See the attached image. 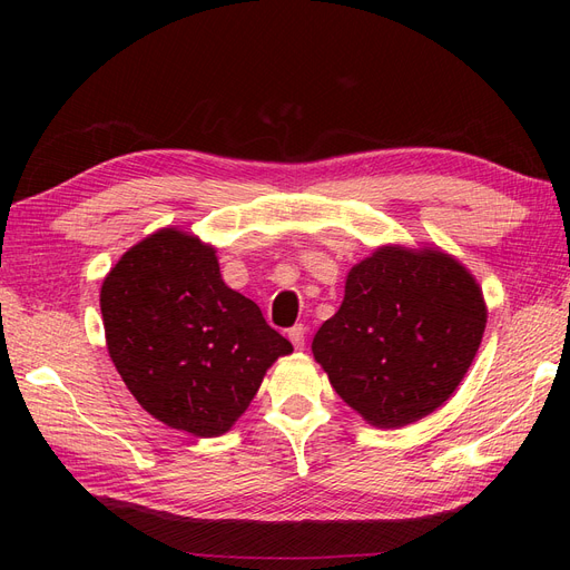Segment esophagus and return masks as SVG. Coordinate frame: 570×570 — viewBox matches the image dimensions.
<instances>
[{
  "instance_id": "esophagus-1",
  "label": "esophagus",
  "mask_w": 570,
  "mask_h": 570,
  "mask_svg": "<svg viewBox=\"0 0 570 570\" xmlns=\"http://www.w3.org/2000/svg\"><path fill=\"white\" fill-rule=\"evenodd\" d=\"M287 337H289V342L295 344V350H304V342H306V327L299 323V325H295V327H289V333H287Z\"/></svg>"
}]
</instances>
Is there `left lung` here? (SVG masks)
I'll use <instances>...</instances> for the list:
<instances>
[{
  "mask_svg": "<svg viewBox=\"0 0 570 570\" xmlns=\"http://www.w3.org/2000/svg\"><path fill=\"white\" fill-rule=\"evenodd\" d=\"M485 323L482 289L454 256L387 245L350 271L342 306L312 352L371 425L402 428L454 394Z\"/></svg>",
  "mask_w": 570,
  "mask_h": 570,
  "instance_id": "1",
  "label": "left lung"
}]
</instances>
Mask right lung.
Here are the masks:
<instances>
[{"instance_id": "right-lung-1", "label": "right lung", "mask_w": 570, "mask_h": 570, "mask_svg": "<svg viewBox=\"0 0 570 570\" xmlns=\"http://www.w3.org/2000/svg\"><path fill=\"white\" fill-rule=\"evenodd\" d=\"M107 350L147 413L218 438L292 344L220 278L216 249L178 228L130 247L99 292Z\"/></svg>"}]
</instances>
